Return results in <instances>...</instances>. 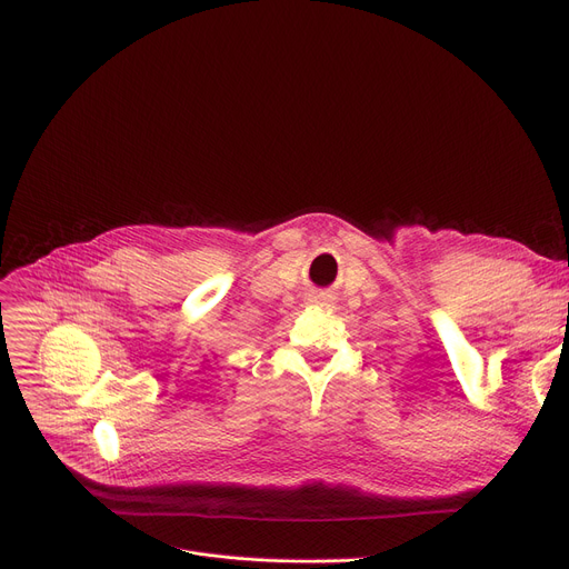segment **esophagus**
Returning <instances> with one entry per match:
<instances>
[{
	"label": "esophagus",
	"mask_w": 569,
	"mask_h": 569,
	"mask_svg": "<svg viewBox=\"0 0 569 569\" xmlns=\"http://www.w3.org/2000/svg\"><path fill=\"white\" fill-rule=\"evenodd\" d=\"M309 302H313V305H325L327 297L320 295V292H316V295H309Z\"/></svg>",
	"instance_id": "obj_1"
}]
</instances>
